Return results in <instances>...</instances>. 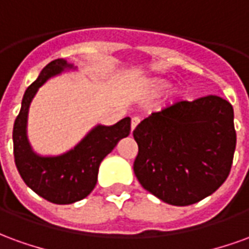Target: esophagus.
Here are the masks:
<instances>
[{
    "instance_id": "esophagus-1",
    "label": "esophagus",
    "mask_w": 249,
    "mask_h": 249,
    "mask_svg": "<svg viewBox=\"0 0 249 249\" xmlns=\"http://www.w3.org/2000/svg\"><path fill=\"white\" fill-rule=\"evenodd\" d=\"M139 123H140V119H139V117H133V119H132V121H130V129H132V132L135 130V128L139 125Z\"/></svg>"
}]
</instances>
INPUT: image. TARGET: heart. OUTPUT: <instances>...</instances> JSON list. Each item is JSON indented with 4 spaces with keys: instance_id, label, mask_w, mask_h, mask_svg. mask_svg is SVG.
I'll list each match as a JSON object with an SVG mask.
<instances>
[{
    "instance_id": "heart-1",
    "label": "heart",
    "mask_w": 249,
    "mask_h": 249,
    "mask_svg": "<svg viewBox=\"0 0 249 249\" xmlns=\"http://www.w3.org/2000/svg\"><path fill=\"white\" fill-rule=\"evenodd\" d=\"M171 85V80L164 78V77H153V78H148L144 84V94L146 97L153 98L160 96L168 87ZM185 96V89L183 87L173 88L171 92L168 93L167 96V105H175L178 101H181Z\"/></svg>"
}]
</instances>
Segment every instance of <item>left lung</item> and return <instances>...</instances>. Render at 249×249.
Returning <instances> with one entry per match:
<instances>
[{
	"mask_svg": "<svg viewBox=\"0 0 249 249\" xmlns=\"http://www.w3.org/2000/svg\"><path fill=\"white\" fill-rule=\"evenodd\" d=\"M133 164L144 189L164 203L185 207L203 200L230 175L236 148L233 108L220 96L180 101L133 130Z\"/></svg>",
	"mask_w": 249,
	"mask_h": 249,
	"instance_id": "left-lung-1",
	"label": "left lung"
}]
</instances>
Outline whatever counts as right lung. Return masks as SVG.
<instances>
[{"label":"right lung","instance_id":"1","mask_svg":"<svg viewBox=\"0 0 249 249\" xmlns=\"http://www.w3.org/2000/svg\"><path fill=\"white\" fill-rule=\"evenodd\" d=\"M77 66L64 58L49 62L25 90L21 110L14 121V161L21 178L38 196L54 204H71L85 198L97 184L100 164L121 139L130 133V117L113 125L97 124L69 151L56 156H42L28 139L30 104L44 84Z\"/></svg>","mask_w":249,"mask_h":249}]
</instances>
